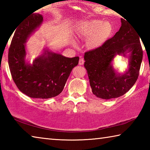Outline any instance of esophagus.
<instances>
[{"label":"esophagus","instance_id":"34e87169","mask_svg":"<svg viewBox=\"0 0 150 150\" xmlns=\"http://www.w3.org/2000/svg\"><path fill=\"white\" fill-rule=\"evenodd\" d=\"M84 62H85L84 59H83V58H80L79 62V64L80 65H82L84 64Z\"/></svg>","mask_w":150,"mask_h":150}]
</instances>
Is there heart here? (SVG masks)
Instances as JSON below:
<instances>
[{"mask_svg": "<svg viewBox=\"0 0 150 150\" xmlns=\"http://www.w3.org/2000/svg\"><path fill=\"white\" fill-rule=\"evenodd\" d=\"M112 26L108 22L92 20L83 22L76 32L77 39H87V45L92 50L102 47L111 35Z\"/></svg>", "mask_w": 150, "mask_h": 150, "instance_id": "obj_1", "label": "heart"}]
</instances>
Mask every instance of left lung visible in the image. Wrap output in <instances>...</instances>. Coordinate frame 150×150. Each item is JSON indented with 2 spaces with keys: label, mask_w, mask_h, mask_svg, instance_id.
Here are the masks:
<instances>
[{
  "label": "left lung",
  "mask_w": 150,
  "mask_h": 150,
  "mask_svg": "<svg viewBox=\"0 0 150 150\" xmlns=\"http://www.w3.org/2000/svg\"><path fill=\"white\" fill-rule=\"evenodd\" d=\"M125 19V18H124ZM121 18V27L102 47L85 52L87 69L92 92L96 97L111 99L122 96L138 79L143 58L139 35L136 29ZM130 53L129 70L124 74L115 71L111 62L117 54Z\"/></svg>",
  "instance_id": "obj_1"
}]
</instances>
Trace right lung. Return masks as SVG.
I'll use <instances>...</instances> for the list:
<instances>
[{
    "label": "right lung",
    "instance_id": "add662e5",
    "mask_svg": "<svg viewBox=\"0 0 150 150\" xmlns=\"http://www.w3.org/2000/svg\"><path fill=\"white\" fill-rule=\"evenodd\" d=\"M43 16L32 14L15 30L8 51V65L15 84L22 93L34 98H50L62 92L79 57H66L44 50L32 63L26 62V42L43 22Z\"/></svg>",
    "mask_w": 150,
    "mask_h": 150
}]
</instances>
